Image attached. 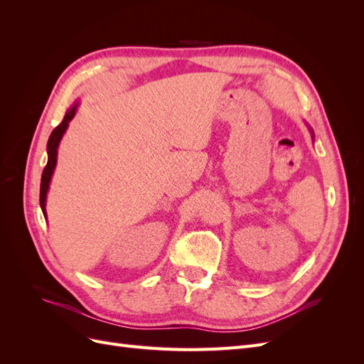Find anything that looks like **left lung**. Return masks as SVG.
Here are the masks:
<instances>
[{
	"instance_id": "1",
	"label": "left lung",
	"mask_w": 364,
	"mask_h": 364,
	"mask_svg": "<svg viewBox=\"0 0 364 364\" xmlns=\"http://www.w3.org/2000/svg\"><path fill=\"white\" fill-rule=\"evenodd\" d=\"M308 129H310V132H311V136H314V134H313V129H311L310 126H308Z\"/></svg>"
}]
</instances>
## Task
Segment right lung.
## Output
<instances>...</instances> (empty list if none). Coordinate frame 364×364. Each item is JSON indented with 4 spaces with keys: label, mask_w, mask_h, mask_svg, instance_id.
I'll return each mask as SVG.
<instances>
[{
    "label": "right lung",
    "mask_w": 364,
    "mask_h": 364,
    "mask_svg": "<svg viewBox=\"0 0 364 364\" xmlns=\"http://www.w3.org/2000/svg\"><path fill=\"white\" fill-rule=\"evenodd\" d=\"M77 106L79 103H74L67 114H65L62 123L51 132V135L48 138V144H47V153H48V162L46 165V168L42 171V179H41V194H39V202H41V209L43 213V217L47 218V211H46V202H47V193L50 188V182L53 178V173L54 168H56V164H58V149L60 144V139L63 138L65 132L68 129L70 121L74 118L75 112H77Z\"/></svg>",
    "instance_id": "1"
}]
</instances>
